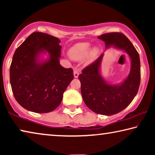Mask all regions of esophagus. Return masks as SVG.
I'll list each match as a JSON object with an SVG mask.
<instances>
[{"instance_id":"esophagus-1","label":"esophagus","mask_w":155,"mask_h":155,"mask_svg":"<svg viewBox=\"0 0 155 155\" xmlns=\"http://www.w3.org/2000/svg\"><path fill=\"white\" fill-rule=\"evenodd\" d=\"M73 75H74L75 78H78V76H79V71H78L77 69H75L74 72H73Z\"/></svg>"}]
</instances>
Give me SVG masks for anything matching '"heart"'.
<instances>
[{
	"mask_svg": "<svg viewBox=\"0 0 155 155\" xmlns=\"http://www.w3.org/2000/svg\"><path fill=\"white\" fill-rule=\"evenodd\" d=\"M70 57L75 60H82L89 55L90 60H94L99 54V49L95 47L91 49V45L88 43L75 44L69 50Z\"/></svg>",
	"mask_w": 155,
	"mask_h": 155,
	"instance_id": "b5f03b06",
	"label": "heart"
}]
</instances>
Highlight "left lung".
I'll return each instance as SVG.
<instances>
[{"mask_svg":"<svg viewBox=\"0 0 155 155\" xmlns=\"http://www.w3.org/2000/svg\"><path fill=\"white\" fill-rule=\"evenodd\" d=\"M97 38L105 43L106 49L113 47L124 51L131 61L129 75L118 84H111L102 77L101 69L104 54L78 76L83 101L87 107L96 114L111 116L125 109L137 94L141 81L139 54L130 40L121 33H107Z\"/></svg>","mask_w":155,"mask_h":155,"instance_id":"obj_1","label":"left lung"}]
</instances>
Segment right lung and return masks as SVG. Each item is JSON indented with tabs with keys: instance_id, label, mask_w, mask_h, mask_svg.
<instances>
[{
	"instance_id": "obj_1",
	"label": "right lung",
	"mask_w": 155,
	"mask_h": 155,
	"mask_svg": "<svg viewBox=\"0 0 155 155\" xmlns=\"http://www.w3.org/2000/svg\"><path fill=\"white\" fill-rule=\"evenodd\" d=\"M60 42L46 33L33 32L14 54L9 68L12 89L16 101L28 111L54 110L73 80V70L59 64Z\"/></svg>"
}]
</instances>
